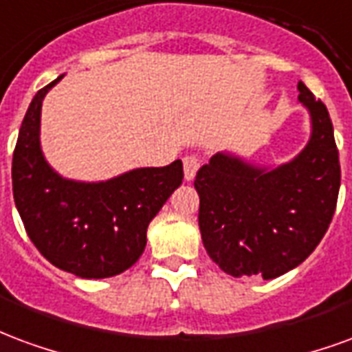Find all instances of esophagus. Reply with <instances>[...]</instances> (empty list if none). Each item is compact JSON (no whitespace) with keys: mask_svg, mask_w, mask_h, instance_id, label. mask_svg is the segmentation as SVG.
<instances>
[{"mask_svg":"<svg viewBox=\"0 0 352 352\" xmlns=\"http://www.w3.org/2000/svg\"><path fill=\"white\" fill-rule=\"evenodd\" d=\"M199 166H201V159H199V155H195V153L186 155V157H184V178H186L187 182H191V179L195 178L197 170H199Z\"/></svg>","mask_w":352,"mask_h":352,"instance_id":"obj_1","label":"esophagus"}]
</instances>
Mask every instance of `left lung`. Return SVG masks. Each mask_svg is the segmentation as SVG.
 <instances>
[{
    "label": "left lung",
    "instance_id": "8db88e82",
    "mask_svg": "<svg viewBox=\"0 0 352 352\" xmlns=\"http://www.w3.org/2000/svg\"><path fill=\"white\" fill-rule=\"evenodd\" d=\"M298 91L311 116V138L291 163L268 170L215 153L195 178L202 243L234 278L274 279L296 268L334 217L341 168L332 120L304 82Z\"/></svg>",
    "mask_w": 352,
    "mask_h": 352
}]
</instances>
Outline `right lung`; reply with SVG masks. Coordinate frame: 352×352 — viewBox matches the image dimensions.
<instances>
[{
	"mask_svg": "<svg viewBox=\"0 0 352 352\" xmlns=\"http://www.w3.org/2000/svg\"><path fill=\"white\" fill-rule=\"evenodd\" d=\"M61 76L33 97L12 153V195L25 232L41 255L78 278L102 279L137 263L146 230L184 179L182 161L135 168L84 184L54 173L41 151L43 99Z\"/></svg>",
	"mask_w": 352,
	"mask_h": 352,
	"instance_id": "right-lung-1",
	"label": "right lung"
}]
</instances>
